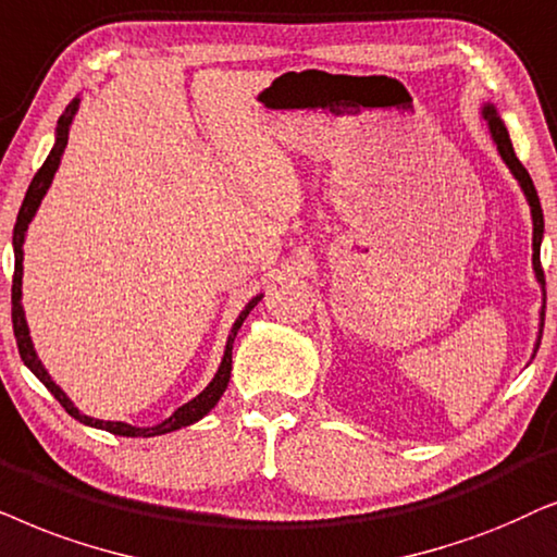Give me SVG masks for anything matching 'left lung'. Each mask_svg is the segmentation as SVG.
I'll list each match as a JSON object with an SVG mask.
<instances>
[{"mask_svg": "<svg viewBox=\"0 0 557 557\" xmlns=\"http://www.w3.org/2000/svg\"><path fill=\"white\" fill-rule=\"evenodd\" d=\"M481 116H484V122H486V127H488V135H492V143L496 145V152H499V158L504 160V165L509 168V173L515 175L517 185H520L522 193H524V201H528V206H530V216H532V272H535V280H537L540 290H543V308H540L537 338H535V348H532V359H535L540 338H543V323H545V274H543V267H540V247H543V234H545L543 206H540L535 183H532L530 173H528V170H524L522 162L517 160L515 147H511V139H509V132H507V124H504L499 109H496L492 101L481 103Z\"/></svg>", "mask_w": 557, "mask_h": 557, "instance_id": "left-lung-1", "label": "left lung"}]
</instances>
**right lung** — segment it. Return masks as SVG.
<instances>
[{"label": "right lung", "mask_w": 557, "mask_h": 557, "mask_svg": "<svg viewBox=\"0 0 557 557\" xmlns=\"http://www.w3.org/2000/svg\"><path fill=\"white\" fill-rule=\"evenodd\" d=\"M78 107H81V96H76V99H73L69 107H65L61 119H58L53 150L48 152V158H46V162H42V168L37 170L33 183H29V188L25 193V201H22V206H20L17 224H14V234H12V249H14L12 325H14V338H17V348H20L22 361H25V367L37 376V380L46 384L50 395H53L58 403L65 407V412H69L71 418H76L78 422H84V425H88V428L107 430V433H114V435H124V438H152V435H165V433H173V430L188 428V425H193V422L206 418V414H209L213 407H216L221 395H224L226 387H228V376H232V348H234L236 333H239L242 323L247 321L251 308H255L257 302L262 300V293L255 295V298H251L247 306H244L242 313L236 315L232 331H228L224 356H221V364L216 369V374H213V380L206 384V389L198 392V395L193 397L190 403L177 407V410L170 414V418L158 422V425L137 428V425H129V422H122V420H99V418H91V414H84L76 405H73V399L65 395V392L53 382V376L48 374L46 364H42L40 356H37V351H35L33 336H29L25 308H22V274H25V267H22V262H25V249H22V244H25V239H27L29 221L35 219V213H37V209H40V203H42V198H46L50 183H53L55 170L61 168V158L65 152V145H69V132H71L73 119H76V114H78Z\"/></svg>", "instance_id": "right-lung-1"}]
</instances>
